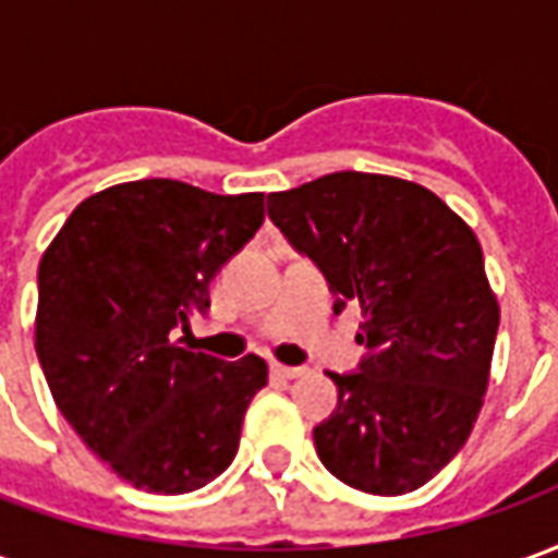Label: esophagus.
Segmentation results:
<instances>
[{
	"label": "esophagus",
	"mask_w": 558,
	"mask_h": 558,
	"mask_svg": "<svg viewBox=\"0 0 558 558\" xmlns=\"http://www.w3.org/2000/svg\"><path fill=\"white\" fill-rule=\"evenodd\" d=\"M271 374L280 376V379H299V376H304L307 371H304V367H287V364H271Z\"/></svg>",
	"instance_id": "obj_1"
}]
</instances>
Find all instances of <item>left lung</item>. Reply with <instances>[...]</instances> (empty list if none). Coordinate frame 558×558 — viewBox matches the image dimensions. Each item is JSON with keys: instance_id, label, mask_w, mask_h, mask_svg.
<instances>
[{"instance_id": "left-lung-1", "label": "left lung", "mask_w": 558, "mask_h": 558, "mask_svg": "<svg viewBox=\"0 0 558 558\" xmlns=\"http://www.w3.org/2000/svg\"><path fill=\"white\" fill-rule=\"evenodd\" d=\"M268 218L362 314V374H328L316 454L355 490H418L466 445L490 386L499 302L475 232L424 184L331 172L268 194Z\"/></svg>"}]
</instances>
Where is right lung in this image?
Masks as SVG:
<instances>
[{
  "label": "right lung",
  "instance_id": "add662e5",
  "mask_svg": "<svg viewBox=\"0 0 558 558\" xmlns=\"http://www.w3.org/2000/svg\"><path fill=\"white\" fill-rule=\"evenodd\" d=\"M263 220V194L140 179L86 196L44 251L35 352L50 395L92 454L137 490H199L239 451L268 364L220 362L175 335L206 311L211 278Z\"/></svg>",
  "mask_w": 558,
  "mask_h": 558
}]
</instances>
